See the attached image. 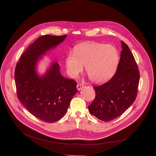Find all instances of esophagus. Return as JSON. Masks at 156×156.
Here are the masks:
<instances>
[{"label": "esophagus", "mask_w": 156, "mask_h": 156, "mask_svg": "<svg viewBox=\"0 0 156 156\" xmlns=\"http://www.w3.org/2000/svg\"><path fill=\"white\" fill-rule=\"evenodd\" d=\"M76 87H77V89H78V91H80V90H81L83 88V85L82 84V83H78V85H77V86H76Z\"/></svg>", "instance_id": "esophagus-1"}]
</instances>
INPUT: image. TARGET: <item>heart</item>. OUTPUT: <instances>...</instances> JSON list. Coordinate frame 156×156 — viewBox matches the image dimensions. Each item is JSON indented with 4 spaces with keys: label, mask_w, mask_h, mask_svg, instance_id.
I'll return each mask as SVG.
<instances>
[{
    "label": "heart",
    "mask_w": 156,
    "mask_h": 156,
    "mask_svg": "<svg viewBox=\"0 0 156 156\" xmlns=\"http://www.w3.org/2000/svg\"><path fill=\"white\" fill-rule=\"evenodd\" d=\"M118 61V51L112 45L86 42L77 45L74 54H68L65 64L70 77H76L85 66L90 80L95 83H102L114 75Z\"/></svg>",
    "instance_id": "1"
}]
</instances>
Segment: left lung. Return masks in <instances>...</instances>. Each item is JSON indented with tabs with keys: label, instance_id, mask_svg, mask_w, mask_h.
Here are the masks:
<instances>
[{
	"label": "left lung",
	"instance_id": "obj_1",
	"mask_svg": "<svg viewBox=\"0 0 156 156\" xmlns=\"http://www.w3.org/2000/svg\"><path fill=\"white\" fill-rule=\"evenodd\" d=\"M122 51L116 73L100 86L94 87L95 97L88 111L100 120L108 122L122 115L137 95L140 72L133 54L121 41Z\"/></svg>",
	"mask_w": 156,
	"mask_h": 156
}]
</instances>
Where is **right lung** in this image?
<instances>
[{"instance_id":"right-lung-1","label":"right lung","mask_w":156,"mask_h":156,"mask_svg":"<svg viewBox=\"0 0 156 156\" xmlns=\"http://www.w3.org/2000/svg\"><path fill=\"white\" fill-rule=\"evenodd\" d=\"M66 37V35L40 37L22 54L15 69L18 99L32 115L47 122H55L64 116L78 92L77 83L61 75L57 62L52 63L43 76H39L36 69L42 56Z\"/></svg>"}]
</instances>
